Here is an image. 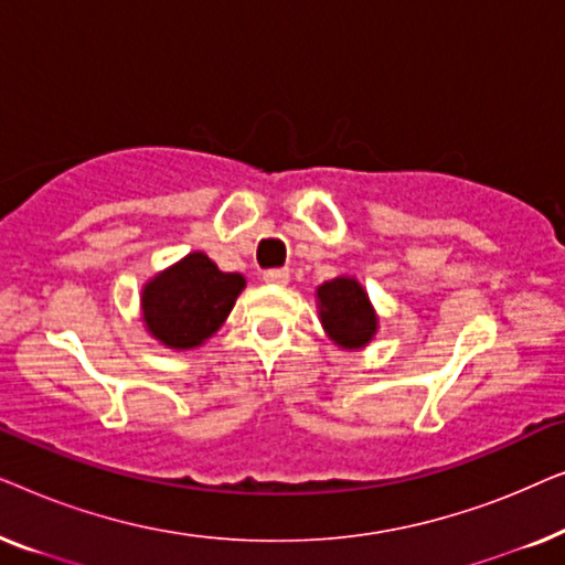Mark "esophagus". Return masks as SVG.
Instances as JSON below:
<instances>
[{
  "label": "esophagus",
  "mask_w": 565,
  "mask_h": 565,
  "mask_svg": "<svg viewBox=\"0 0 565 565\" xmlns=\"http://www.w3.org/2000/svg\"><path fill=\"white\" fill-rule=\"evenodd\" d=\"M288 280H290V269H285V267L267 269V273H265L267 285H288Z\"/></svg>",
  "instance_id": "obj_1"
}]
</instances>
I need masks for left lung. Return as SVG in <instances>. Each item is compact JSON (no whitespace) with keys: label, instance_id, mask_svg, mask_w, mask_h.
Wrapping results in <instances>:
<instances>
[{"label":"left lung","instance_id":"8db88e82","mask_svg":"<svg viewBox=\"0 0 565 565\" xmlns=\"http://www.w3.org/2000/svg\"><path fill=\"white\" fill-rule=\"evenodd\" d=\"M321 327L339 350L360 352L377 334V313L358 277L339 275L316 288Z\"/></svg>","mask_w":565,"mask_h":565}]
</instances>
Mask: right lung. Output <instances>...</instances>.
I'll use <instances>...</instances> for the list:
<instances>
[{"label":"right lung","instance_id":"add662e5","mask_svg":"<svg viewBox=\"0 0 565 565\" xmlns=\"http://www.w3.org/2000/svg\"><path fill=\"white\" fill-rule=\"evenodd\" d=\"M244 288V275L221 273L207 254L190 252L143 282L141 321L167 350H198L223 327Z\"/></svg>","mask_w":565,"mask_h":565}]
</instances>
